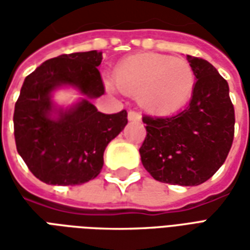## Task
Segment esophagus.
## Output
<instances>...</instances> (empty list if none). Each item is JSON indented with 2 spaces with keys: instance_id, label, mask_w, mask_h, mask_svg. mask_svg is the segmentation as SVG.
I'll use <instances>...</instances> for the list:
<instances>
[{
  "instance_id": "1",
  "label": "esophagus",
  "mask_w": 250,
  "mask_h": 250,
  "mask_svg": "<svg viewBox=\"0 0 250 250\" xmlns=\"http://www.w3.org/2000/svg\"><path fill=\"white\" fill-rule=\"evenodd\" d=\"M127 118L130 122H134V120H141V114L139 112H135V111H130L127 114Z\"/></svg>"
}]
</instances>
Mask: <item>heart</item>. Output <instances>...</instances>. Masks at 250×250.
I'll return each instance as SVG.
<instances>
[{
  "instance_id": "obj_1",
  "label": "heart",
  "mask_w": 250,
  "mask_h": 250,
  "mask_svg": "<svg viewBox=\"0 0 250 250\" xmlns=\"http://www.w3.org/2000/svg\"><path fill=\"white\" fill-rule=\"evenodd\" d=\"M115 84L120 92L138 98L142 108L148 112L171 114L188 103L195 76L193 68L182 59L143 53L118 64Z\"/></svg>"
}]
</instances>
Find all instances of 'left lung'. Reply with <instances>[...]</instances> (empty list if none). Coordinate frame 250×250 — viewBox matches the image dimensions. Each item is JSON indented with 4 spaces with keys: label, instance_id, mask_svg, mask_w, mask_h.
<instances>
[{
    "label": "left lung",
    "instance_id": "left-lung-1",
    "mask_svg": "<svg viewBox=\"0 0 250 250\" xmlns=\"http://www.w3.org/2000/svg\"><path fill=\"white\" fill-rule=\"evenodd\" d=\"M197 82L186 108L167 118L143 116L142 165L159 182L197 186L224 165L234 135L229 85L209 62L188 56Z\"/></svg>",
    "mask_w": 250,
    "mask_h": 250
}]
</instances>
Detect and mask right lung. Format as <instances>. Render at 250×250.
Masks as SVG:
<instances>
[{"label":"right lung","instance_id":"right-lung-1","mask_svg":"<svg viewBox=\"0 0 250 250\" xmlns=\"http://www.w3.org/2000/svg\"><path fill=\"white\" fill-rule=\"evenodd\" d=\"M102 52H77L46 60L25 77L14 105L17 151L36 178L48 185L85 184L98 177L104 150L127 125V112L105 115L92 100L104 93L98 66ZM81 98L69 106L54 102L60 89Z\"/></svg>","mask_w":250,"mask_h":250}]
</instances>
